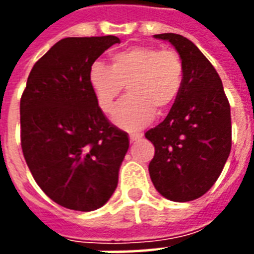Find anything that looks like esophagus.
Listing matches in <instances>:
<instances>
[{
  "instance_id": "34e87169",
  "label": "esophagus",
  "mask_w": 254,
  "mask_h": 254,
  "mask_svg": "<svg viewBox=\"0 0 254 254\" xmlns=\"http://www.w3.org/2000/svg\"><path fill=\"white\" fill-rule=\"evenodd\" d=\"M143 137V134H140V133H132L130 136H129V140H130V143H134V141H137V140H140V138Z\"/></svg>"
}]
</instances>
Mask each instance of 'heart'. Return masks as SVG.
<instances>
[{"instance_id":"obj_1","label":"heart","mask_w":254,"mask_h":254,"mask_svg":"<svg viewBox=\"0 0 254 254\" xmlns=\"http://www.w3.org/2000/svg\"><path fill=\"white\" fill-rule=\"evenodd\" d=\"M98 105L111 113L127 85L129 96L118 106L113 122L124 130L136 132L154 121L158 113L170 109L180 94L184 65L174 50L134 46L111 57V66L95 61L88 73Z\"/></svg>"}]
</instances>
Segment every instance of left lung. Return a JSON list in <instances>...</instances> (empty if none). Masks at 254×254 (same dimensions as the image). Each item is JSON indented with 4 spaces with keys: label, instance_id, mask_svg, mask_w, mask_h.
I'll list each match as a JSON object with an SVG mask.
<instances>
[{
    "label": "left lung",
    "instance_id": "8db88e82",
    "mask_svg": "<svg viewBox=\"0 0 254 254\" xmlns=\"http://www.w3.org/2000/svg\"><path fill=\"white\" fill-rule=\"evenodd\" d=\"M154 36L176 47L184 80L167 117L145 133L155 147L149 177L166 198L191 201L212 188L229 158V100L218 72L193 42L178 34Z\"/></svg>",
    "mask_w": 254,
    "mask_h": 254
}]
</instances>
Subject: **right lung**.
I'll list each match as a JSON object with an SVG mask.
<instances>
[{
	"mask_svg": "<svg viewBox=\"0 0 254 254\" xmlns=\"http://www.w3.org/2000/svg\"><path fill=\"white\" fill-rule=\"evenodd\" d=\"M120 38H65L31 70L20 100L21 148L36 184L60 205L94 211L109 201L129 148L98 106L91 65Z\"/></svg>",
	"mask_w": 254,
	"mask_h": 254,
	"instance_id": "add662e5",
	"label": "right lung"
}]
</instances>
